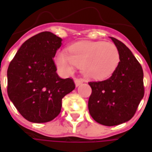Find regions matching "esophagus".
Returning a JSON list of instances; mask_svg holds the SVG:
<instances>
[{
    "mask_svg": "<svg viewBox=\"0 0 152 152\" xmlns=\"http://www.w3.org/2000/svg\"><path fill=\"white\" fill-rule=\"evenodd\" d=\"M82 83H83V80L81 79H75V84H76V87L80 86Z\"/></svg>",
    "mask_w": 152,
    "mask_h": 152,
    "instance_id": "esophagus-1",
    "label": "esophagus"
}]
</instances>
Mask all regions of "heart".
<instances>
[{
    "label": "heart",
    "instance_id": "1",
    "mask_svg": "<svg viewBox=\"0 0 152 152\" xmlns=\"http://www.w3.org/2000/svg\"><path fill=\"white\" fill-rule=\"evenodd\" d=\"M68 53L58 52L55 63L63 74L72 72L75 66H80L86 78L103 80L112 75L120 63V53L114 44L104 41L83 40L73 44Z\"/></svg>",
    "mask_w": 152,
    "mask_h": 152
}]
</instances>
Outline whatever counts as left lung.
<instances>
[{"label":"left lung","mask_w":152,"mask_h":152,"mask_svg":"<svg viewBox=\"0 0 152 152\" xmlns=\"http://www.w3.org/2000/svg\"><path fill=\"white\" fill-rule=\"evenodd\" d=\"M120 53V63L111 77L91 81L89 112L93 119L106 126L129 121L144 96L143 71L129 49L111 37Z\"/></svg>","instance_id":"left-lung-1"}]
</instances>
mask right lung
Segmentation results:
<instances>
[{"label": "right lung", "mask_w": 152, "mask_h": 152, "mask_svg": "<svg viewBox=\"0 0 152 152\" xmlns=\"http://www.w3.org/2000/svg\"><path fill=\"white\" fill-rule=\"evenodd\" d=\"M62 39L43 31L23 44L7 71V93L18 112L34 123H45L61 112L62 99L75 89L72 78L56 73L53 58Z\"/></svg>", "instance_id": "1"}]
</instances>
